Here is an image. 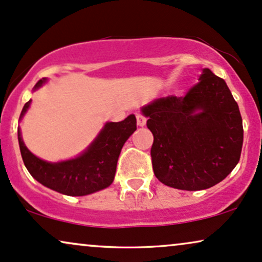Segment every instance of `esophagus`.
Here are the masks:
<instances>
[{"instance_id": "1", "label": "esophagus", "mask_w": 262, "mask_h": 262, "mask_svg": "<svg viewBox=\"0 0 262 262\" xmlns=\"http://www.w3.org/2000/svg\"><path fill=\"white\" fill-rule=\"evenodd\" d=\"M136 119H137V125L138 126H144V125H146L147 119H146V116L142 114V113H137Z\"/></svg>"}]
</instances>
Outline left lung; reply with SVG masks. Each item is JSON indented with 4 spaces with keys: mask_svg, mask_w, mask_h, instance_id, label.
Masks as SVG:
<instances>
[{
    "mask_svg": "<svg viewBox=\"0 0 262 262\" xmlns=\"http://www.w3.org/2000/svg\"><path fill=\"white\" fill-rule=\"evenodd\" d=\"M153 134L154 175L164 185L200 190L217 185L238 164L243 146L239 108L225 80L204 69L185 97L143 108Z\"/></svg>",
    "mask_w": 262,
    "mask_h": 262,
    "instance_id": "obj_1",
    "label": "left lung"
}]
</instances>
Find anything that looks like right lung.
<instances>
[{"mask_svg":"<svg viewBox=\"0 0 262 262\" xmlns=\"http://www.w3.org/2000/svg\"><path fill=\"white\" fill-rule=\"evenodd\" d=\"M46 79L35 85L40 87ZM30 101L25 103L20 118L28 111ZM137 128L135 115L125 120L108 122L85 153L75 159L62 163H47L38 159L25 147L18 130V141L24 165L35 180L62 194L80 196L106 188L114 181L116 164L121 148Z\"/></svg>","mask_w":262,"mask_h":262,"instance_id":"1","label":"right lung"}]
</instances>
